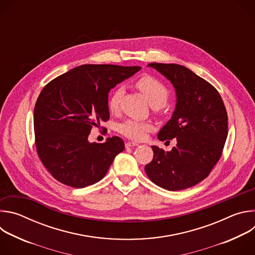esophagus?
Returning <instances> with one entry per match:
<instances>
[{
	"mask_svg": "<svg viewBox=\"0 0 255 255\" xmlns=\"http://www.w3.org/2000/svg\"><path fill=\"white\" fill-rule=\"evenodd\" d=\"M137 143H135V142H127L126 144H125V146H126V148H128V147H133V146H137Z\"/></svg>",
	"mask_w": 255,
	"mask_h": 255,
	"instance_id": "esophagus-1",
	"label": "esophagus"
}]
</instances>
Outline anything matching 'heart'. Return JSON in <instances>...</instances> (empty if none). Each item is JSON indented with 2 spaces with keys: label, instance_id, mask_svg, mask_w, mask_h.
<instances>
[{
  "label": "heart",
  "instance_id": "heart-1",
  "mask_svg": "<svg viewBox=\"0 0 255 255\" xmlns=\"http://www.w3.org/2000/svg\"><path fill=\"white\" fill-rule=\"evenodd\" d=\"M138 88L144 94L151 107L161 108L165 105L168 99V92L166 88L157 80L152 77L146 76L141 78L137 83ZM123 89H115L108 101V107L110 111L116 112L119 109L120 101L123 96ZM119 132L125 137L132 140H142L146 136L147 132L152 129V125L149 122L138 121L134 119H128L119 125Z\"/></svg>",
  "mask_w": 255,
  "mask_h": 255
}]
</instances>
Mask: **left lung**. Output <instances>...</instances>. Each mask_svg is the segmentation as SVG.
<instances>
[{
    "label": "left lung",
    "instance_id": "obj_1",
    "mask_svg": "<svg viewBox=\"0 0 255 255\" xmlns=\"http://www.w3.org/2000/svg\"><path fill=\"white\" fill-rule=\"evenodd\" d=\"M175 92L170 120L158 132L161 141L176 139L170 151L152 145L153 159L145 172L167 191L191 188L206 178L220 159L228 135L226 108L218 91L186 66L149 63Z\"/></svg>",
    "mask_w": 255,
    "mask_h": 255
}]
</instances>
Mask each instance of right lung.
<instances>
[{
	"label": "right lung",
	"instance_id": "add662e5",
	"mask_svg": "<svg viewBox=\"0 0 255 255\" xmlns=\"http://www.w3.org/2000/svg\"><path fill=\"white\" fill-rule=\"evenodd\" d=\"M140 66L84 64L47 84L34 108L35 143L39 158L52 176L72 188L102 179L125 148L118 136L90 142L93 126L110 118L111 89L129 79Z\"/></svg>",
	"mask_w": 255,
	"mask_h": 255
}]
</instances>
